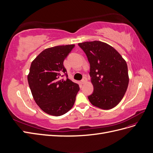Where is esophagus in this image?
<instances>
[{"label": "esophagus", "instance_id": "obj_1", "mask_svg": "<svg viewBox=\"0 0 153 153\" xmlns=\"http://www.w3.org/2000/svg\"><path fill=\"white\" fill-rule=\"evenodd\" d=\"M86 82H87V78H86L85 77H84V78H83V79L82 80V81H81V83H82V84H84Z\"/></svg>", "mask_w": 153, "mask_h": 153}]
</instances>
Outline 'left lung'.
I'll list each match as a JSON object with an SVG mask.
<instances>
[{
    "label": "left lung",
    "instance_id": "obj_1",
    "mask_svg": "<svg viewBox=\"0 0 153 153\" xmlns=\"http://www.w3.org/2000/svg\"><path fill=\"white\" fill-rule=\"evenodd\" d=\"M90 64L93 93L88 96L92 105L103 110L115 107L121 101L129 83L127 64L112 46L100 41L78 43Z\"/></svg>",
    "mask_w": 153,
    "mask_h": 153
}]
</instances>
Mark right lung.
Listing matches in <instances>:
<instances>
[{"mask_svg": "<svg viewBox=\"0 0 153 153\" xmlns=\"http://www.w3.org/2000/svg\"><path fill=\"white\" fill-rule=\"evenodd\" d=\"M75 45L44 50L32 62L27 80L33 98L43 112L53 116L68 112L75 103L79 85L68 78L63 62ZM67 79H62L63 73Z\"/></svg>", "mask_w": 153, "mask_h": 153, "instance_id": "add662e5", "label": "right lung"}]
</instances>
